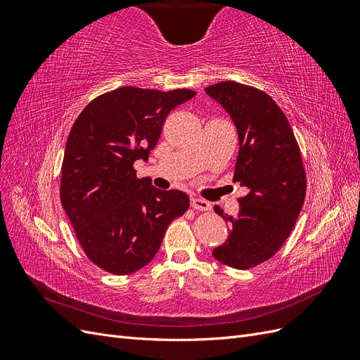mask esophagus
Instances as JSON below:
<instances>
[{"mask_svg": "<svg viewBox=\"0 0 360 360\" xmlns=\"http://www.w3.org/2000/svg\"><path fill=\"white\" fill-rule=\"evenodd\" d=\"M191 205L193 207L195 210H201V212H207L210 210V202H207L205 200H201V198H197V197H192L191 198Z\"/></svg>", "mask_w": 360, "mask_h": 360, "instance_id": "1", "label": "esophagus"}]
</instances>
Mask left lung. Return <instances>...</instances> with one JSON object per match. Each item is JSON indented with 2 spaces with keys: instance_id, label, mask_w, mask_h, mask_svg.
<instances>
[{
  "instance_id": "1",
  "label": "left lung",
  "mask_w": 360,
  "mask_h": 360,
  "mask_svg": "<svg viewBox=\"0 0 360 360\" xmlns=\"http://www.w3.org/2000/svg\"><path fill=\"white\" fill-rule=\"evenodd\" d=\"M205 93L236 126L233 180L248 191L236 216L214 205L230 236L212 254L228 267L249 269L274 257L296 224L307 192L300 151L285 114L266 93L233 81L207 86Z\"/></svg>"
}]
</instances>
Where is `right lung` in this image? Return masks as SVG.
Masks as SVG:
<instances>
[{"instance_id": "add662e5", "label": "right lung", "mask_w": 360, "mask_h": 360, "mask_svg": "<svg viewBox=\"0 0 360 360\" xmlns=\"http://www.w3.org/2000/svg\"><path fill=\"white\" fill-rule=\"evenodd\" d=\"M195 91L122 86L96 97L76 118L64 150L61 204L84 252L114 275H129L155 258L172 219L189 207L179 189L136 179L174 108Z\"/></svg>"}]
</instances>
